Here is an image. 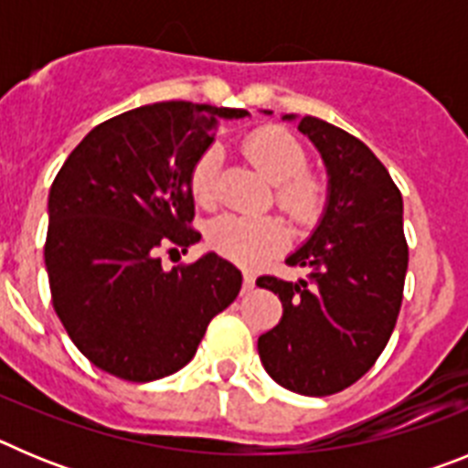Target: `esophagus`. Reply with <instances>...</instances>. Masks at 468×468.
I'll list each match as a JSON object with an SVG mask.
<instances>
[{"instance_id":"34e87169","label":"esophagus","mask_w":468,"mask_h":468,"mask_svg":"<svg viewBox=\"0 0 468 468\" xmlns=\"http://www.w3.org/2000/svg\"><path fill=\"white\" fill-rule=\"evenodd\" d=\"M255 288V276L253 274H243V292H250Z\"/></svg>"}]
</instances>
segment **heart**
I'll list each match as a JSON object with an SVG mask.
<instances>
[{
	"label": "heart",
	"instance_id": "heart-1",
	"mask_svg": "<svg viewBox=\"0 0 468 468\" xmlns=\"http://www.w3.org/2000/svg\"><path fill=\"white\" fill-rule=\"evenodd\" d=\"M243 152L274 183L276 206L297 225H314L328 201V185L307 168V150L281 126H262L243 140ZM222 152L208 147L189 171V189L201 206H213L218 197ZM288 231L274 218L222 215L210 225L208 243L215 253L231 262L253 264L279 253Z\"/></svg>",
	"mask_w": 468,
	"mask_h": 468
}]
</instances>
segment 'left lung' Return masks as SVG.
I'll return each mask as SVG.
<instances>
[{
    "mask_svg": "<svg viewBox=\"0 0 468 468\" xmlns=\"http://www.w3.org/2000/svg\"><path fill=\"white\" fill-rule=\"evenodd\" d=\"M297 128L324 156L328 206L309 241L285 260L307 267V279H258L283 304L258 351L283 388L330 396L358 382L394 333L408 271L403 197L358 138L316 117H302Z\"/></svg>",
    "mask_w": 468,
    "mask_h": 468,
    "instance_id": "obj_1",
    "label": "left lung"
}]
</instances>
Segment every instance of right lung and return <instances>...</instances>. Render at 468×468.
Masks as SVG:
<instances>
[{
  "label": "right lung",
  "instance_id": "add662e5",
  "mask_svg": "<svg viewBox=\"0 0 468 468\" xmlns=\"http://www.w3.org/2000/svg\"><path fill=\"white\" fill-rule=\"evenodd\" d=\"M246 110L154 102L112 117L81 140L48 192L51 302L77 349L105 373L152 382L187 366L206 328L241 291V271L215 253L161 267L187 250L189 171L220 119Z\"/></svg>",
  "mask_w": 468,
  "mask_h": 468
}]
</instances>
